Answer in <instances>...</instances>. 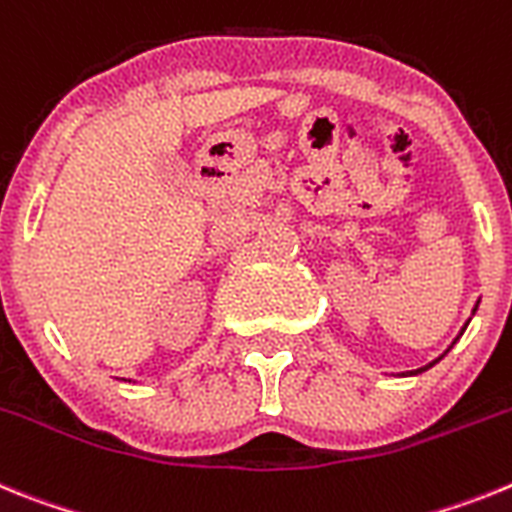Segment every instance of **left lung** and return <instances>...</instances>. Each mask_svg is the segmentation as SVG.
Wrapping results in <instances>:
<instances>
[{"mask_svg":"<svg viewBox=\"0 0 512 512\" xmlns=\"http://www.w3.org/2000/svg\"><path fill=\"white\" fill-rule=\"evenodd\" d=\"M430 366H433V363H430ZM420 371H425V368H420ZM420 371H417V373H420Z\"/></svg>","mask_w":512,"mask_h":512,"instance_id":"obj_1","label":"left lung"}]
</instances>
